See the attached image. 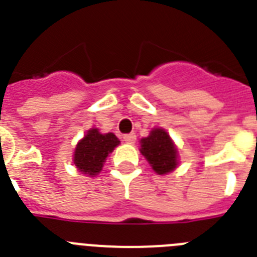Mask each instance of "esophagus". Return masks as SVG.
Masks as SVG:
<instances>
[{
	"instance_id": "obj_1",
	"label": "esophagus",
	"mask_w": 257,
	"mask_h": 257,
	"mask_svg": "<svg viewBox=\"0 0 257 257\" xmlns=\"http://www.w3.org/2000/svg\"><path fill=\"white\" fill-rule=\"evenodd\" d=\"M123 142H126L127 144H134L136 142V135L135 134H127L123 136Z\"/></svg>"
}]
</instances>
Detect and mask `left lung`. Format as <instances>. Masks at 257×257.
<instances>
[{"label":"left lung","mask_w":257,"mask_h":257,"mask_svg":"<svg viewBox=\"0 0 257 257\" xmlns=\"http://www.w3.org/2000/svg\"><path fill=\"white\" fill-rule=\"evenodd\" d=\"M140 153L158 175L170 174L179 165L178 148L162 127H154L147 138L140 140Z\"/></svg>","instance_id":"1"}]
</instances>
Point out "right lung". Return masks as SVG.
Instances as JSON below:
<instances>
[{"instance_id": "1", "label": "right lung", "mask_w": 257, "mask_h": 257, "mask_svg": "<svg viewBox=\"0 0 257 257\" xmlns=\"http://www.w3.org/2000/svg\"><path fill=\"white\" fill-rule=\"evenodd\" d=\"M119 143L113 133L101 134L99 128L92 127L76 145L73 152L76 169L86 176H96L103 170L106 157Z\"/></svg>"}]
</instances>
